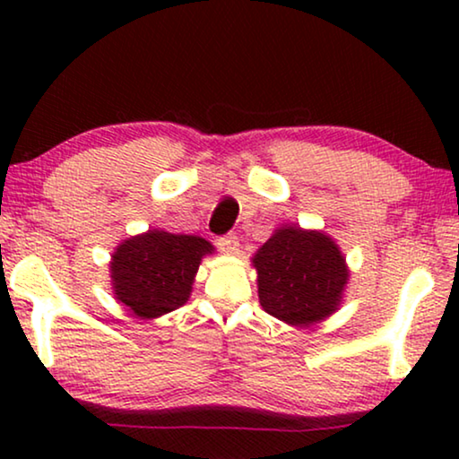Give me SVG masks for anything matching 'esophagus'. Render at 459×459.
Listing matches in <instances>:
<instances>
[{
  "label": "esophagus",
  "instance_id": "esophagus-1",
  "mask_svg": "<svg viewBox=\"0 0 459 459\" xmlns=\"http://www.w3.org/2000/svg\"><path fill=\"white\" fill-rule=\"evenodd\" d=\"M217 247L221 253L225 255H238V248H240V240H238V236L230 234V236H223L217 240Z\"/></svg>",
  "mask_w": 459,
  "mask_h": 459
}]
</instances>
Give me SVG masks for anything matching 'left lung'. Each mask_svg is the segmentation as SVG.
<instances>
[{
  "label": "left lung",
  "instance_id": "1",
  "mask_svg": "<svg viewBox=\"0 0 459 459\" xmlns=\"http://www.w3.org/2000/svg\"><path fill=\"white\" fill-rule=\"evenodd\" d=\"M261 307L269 316L309 328L338 309L349 269L338 244L324 231L284 225L256 250Z\"/></svg>",
  "mask_w": 459,
  "mask_h": 459
}]
</instances>
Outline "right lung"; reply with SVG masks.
Listing matches in <instances>:
<instances>
[{"label":"right lung","mask_w":459,"mask_h":459,"mask_svg":"<svg viewBox=\"0 0 459 459\" xmlns=\"http://www.w3.org/2000/svg\"><path fill=\"white\" fill-rule=\"evenodd\" d=\"M212 250L204 238L165 230L129 238L118 244L110 261L115 297L140 319L175 311L187 303L200 261Z\"/></svg>","instance_id":"right-lung-1"}]
</instances>
